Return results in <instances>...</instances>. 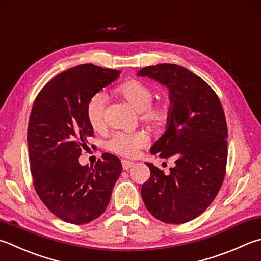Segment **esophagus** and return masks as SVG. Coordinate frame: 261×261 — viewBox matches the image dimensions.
Wrapping results in <instances>:
<instances>
[{"instance_id":"34e87169","label":"esophagus","mask_w":261,"mask_h":261,"mask_svg":"<svg viewBox=\"0 0 261 261\" xmlns=\"http://www.w3.org/2000/svg\"><path fill=\"white\" fill-rule=\"evenodd\" d=\"M121 165H122V169L128 170L133 166H134V162L128 161V160H121Z\"/></svg>"}]
</instances>
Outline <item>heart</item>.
Listing matches in <instances>:
<instances>
[{
	"label": "heart",
	"instance_id": "b5f03b06",
	"mask_svg": "<svg viewBox=\"0 0 261 261\" xmlns=\"http://www.w3.org/2000/svg\"><path fill=\"white\" fill-rule=\"evenodd\" d=\"M116 92L125 99L136 111L140 112L141 120L153 128H160L168 122L170 109L168 102L152 103L153 90L145 83L130 80L117 87ZM107 96L103 93L93 95L86 106V118L90 126L94 130L103 128V114ZM149 143V135L144 130L135 132H115L106 146L110 152L126 158H134L139 151Z\"/></svg>",
	"mask_w": 261,
	"mask_h": 261
}]
</instances>
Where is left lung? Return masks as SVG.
Listing matches in <instances>:
<instances>
[{
  "label": "left lung",
  "mask_w": 261,
  "mask_h": 261,
  "mask_svg": "<svg viewBox=\"0 0 261 261\" xmlns=\"http://www.w3.org/2000/svg\"><path fill=\"white\" fill-rule=\"evenodd\" d=\"M137 76L168 90L169 119L150 152L176 158L169 175L145 162L151 176L142 185V199L161 222H190L213 202L225 176L228 133L222 103L202 78L175 63L145 67Z\"/></svg>",
  "instance_id": "left-lung-1"
}]
</instances>
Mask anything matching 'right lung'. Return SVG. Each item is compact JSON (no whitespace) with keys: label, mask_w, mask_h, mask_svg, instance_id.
<instances>
[{"label":"right lung","mask_w":261,"mask_h":261,"mask_svg":"<svg viewBox=\"0 0 261 261\" xmlns=\"http://www.w3.org/2000/svg\"><path fill=\"white\" fill-rule=\"evenodd\" d=\"M119 70L91 63L59 73L39 92L29 117L27 142L34 186L43 203L67 223H90L105 213L122 166L105 153L95 166H82L93 128L86 106L119 77Z\"/></svg>","instance_id":"obj_1"}]
</instances>
